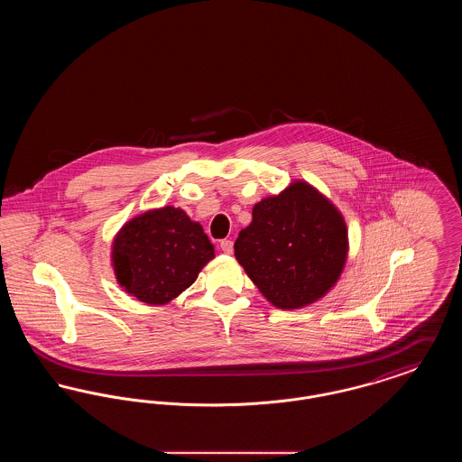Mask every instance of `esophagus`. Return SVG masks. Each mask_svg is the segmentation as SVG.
I'll list each match as a JSON object with an SVG mask.
<instances>
[{"label":"esophagus","instance_id":"1","mask_svg":"<svg viewBox=\"0 0 462 462\" xmlns=\"http://www.w3.org/2000/svg\"><path fill=\"white\" fill-rule=\"evenodd\" d=\"M221 251L225 253V254H232L234 253V242L228 241V239H225V241L220 242Z\"/></svg>","mask_w":462,"mask_h":462}]
</instances>
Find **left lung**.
Wrapping results in <instances>:
<instances>
[{"mask_svg":"<svg viewBox=\"0 0 462 462\" xmlns=\"http://www.w3.org/2000/svg\"><path fill=\"white\" fill-rule=\"evenodd\" d=\"M236 258L273 307H308L339 281L348 258L341 211L305 180L254 204L234 244Z\"/></svg>","mask_w":462,"mask_h":462,"instance_id":"obj_1","label":"left lung"}]
</instances>
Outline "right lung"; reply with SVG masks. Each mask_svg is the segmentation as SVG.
I'll return each instance as SVG.
<instances>
[{"label":"right lung","mask_w":462,"mask_h":462,"mask_svg":"<svg viewBox=\"0 0 462 462\" xmlns=\"http://www.w3.org/2000/svg\"><path fill=\"white\" fill-rule=\"evenodd\" d=\"M215 258V247L200 223L175 208L149 209L126 221L110 247L117 284L138 301L168 305Z\"/></svg>","instance_id":"right-lung-1"}]
</instances>
